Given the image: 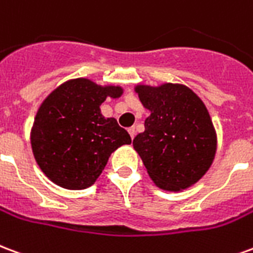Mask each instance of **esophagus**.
<instances>
[{
  "mask_svg": "<svg viewBox=\"0 0 253 253\" xmlns=\"http://www.w3.org/2000/svg\"><path fill=\"white\" fill-rule=\"evenodd\" d=\"M128 132H129V134H130V137L133 139L134 134H136V129H134V126H130V128L128 129Z\"/></svg>",
  "mask_w": 253,
  "mask_h": 253,
  "instance_id": "34e87169",
  "label": "esophagus"
}]
</instances>
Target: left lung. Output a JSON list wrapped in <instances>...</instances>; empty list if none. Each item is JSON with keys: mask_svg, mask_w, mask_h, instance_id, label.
Here are the masks:
<instances>
[{"mask_svg": "<svg viewBox=\"0 0 253 253\" xmlns=\"http://www.w3.org/2000/svg\"><path fill=\"white\" fill-rule=\"evenodd\" d=\"M136 93L151 114L133 148L160 189L180 191L197 183L213 163L217 136L209 112L183 84H137Z\"/></svg>", "mask_w": 253, "mask_h": 253, "instance_id": "obj_1", "label": "left lung"}]
</instances>
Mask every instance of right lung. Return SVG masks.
I'll return each instance as SVG.
<instances>
[{"mask_svg": "<svg viewBox=\"0 0 253 253\" xmlns=\"http://www.w3.org/2000/svg\"><path fill=\"white\" fill-rule=\"evenodd\" d=\"M120 86H99L77 78L62 84L40 105L31 144L33 156L55 185L84 190L94 185L109 156L132 139L117 120L105 119L99 105L119 98Z\"/></svg>", "mask_w": 253, "mask_h": 253, "instance_id": "1", "label": "right lung"}]
</instances>
